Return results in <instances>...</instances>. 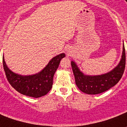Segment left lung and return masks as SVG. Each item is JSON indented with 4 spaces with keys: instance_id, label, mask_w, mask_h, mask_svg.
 Returning <instances> with one entry per match:
<instances>
[{
    "instance_id": "obj_1",
    "label": "left lung",
    "mask_w": 127,
    "mask_h": 127,
    "mask_svg": "<svg viewBox=\"0 0 127 127\" xmlns=\"http://www.w3.org/2000/svg\"><path fill=\"white\" fill-rule=\"evenodd\" d=\"M125 63V47H123L122 58L118 66L105 74L99 76H87L80 71L73 61L71 62L77 87L82 92L91 95L101 94L115 86L119 82L124 73Z\"/></svg>"
}]
</instances>
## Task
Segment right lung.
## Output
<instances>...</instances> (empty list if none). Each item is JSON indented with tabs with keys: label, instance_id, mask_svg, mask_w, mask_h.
<instances>
[{
	"label": "right lung",
	"instance_id": "add662e5",
	"mask_svg": "<svg viewBox=\"0 0 127 127\" xmlns=\"http://www.w3.org/2000/svg\"><path fill=\"white\" fill-rule=\"evenodd\" d=\"M64 54L54 57L47 65L38 73L31 76H21L11 71L6 65L4 57L2 64L8 82L21 94L33 97L44 96L51 90L54 76Z\"/></svg>",
	"mask_w": 127,
	"mask_h": 127
}]
</instances>
